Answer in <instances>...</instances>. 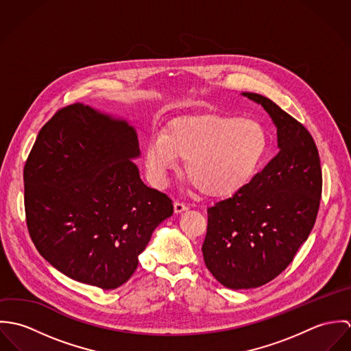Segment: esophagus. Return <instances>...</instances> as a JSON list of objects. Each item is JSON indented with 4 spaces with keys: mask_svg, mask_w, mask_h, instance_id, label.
<instances>
[{
    "mask_svg": "<svg viewBox=\"0 0 351 351\" xmlns=\"http://www.w3.org/2000/svg\"><path fill=\"white\" fill-rule=\"evenodd\" d=\"M188 209V205L185 204V202H182V201H174V212L176 213H181V212H184V210H186Z\"/></svg>",
    "mask_w": 351,
    "mask_h": 351,
    "instance_id": "34e87169",
    "label": "esophagus"
}]
</instances>
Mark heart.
Listing matches in <instances>:
<instances>
[{
  "label": "heart",
  "mask_w": 351,
  "mask_h": 351,
  "mask_svg": "<svg viewBox=\"0 0 351 351\" xmlns=\"http://www.w3.org/2000/svg\"><path fill=\"white\" fill-rule=\"evenodd\" d=\"M269 149L265 127L239 116L208 114L171 121L151 138L146 166L155 184L184 160L186 177L201 193L226 197L243 188L261 167Z\"/></svg>",
  "instance_id": "b5f03b06"
}]
</instances>
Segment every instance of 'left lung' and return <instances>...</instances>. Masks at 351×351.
<instances>
[{
	"label": "left lung",
	"instance_id": "left-lung-1",
	"mask_svg": "<svg viewBox=\"0 0 351 351\" xmlns=\"http://www.w3.org/2000/svg\"><path fill=\"white\" fill-rule=\"evenodd\" d=\"M243 96L273 119L280 151L234 196L206 209L204 262L230 289L258 288L288 267L313 228L323 185L308 130L267 97Z\"/></svg>",
	"mask_w": 351,
	"mask_h": 351
}]
</instances>
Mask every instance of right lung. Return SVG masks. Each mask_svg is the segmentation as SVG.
<instances>
[{"mask_svg":"<svg viewBox=\"0 0 351 351\" xmlns=\"http://www.w3.org/2000/svg\"><path fill=\"white\" fill-rule=\"evenodd\" d=\"M135 130L88 105L60 108L24 166L29 237L67 277L114 289L127 282L173 201L143 184Z\"/></svg>","mask_w":351,"mask_h":351,"instance_id":"add662e5","label":"right lung"}]
</instances>
